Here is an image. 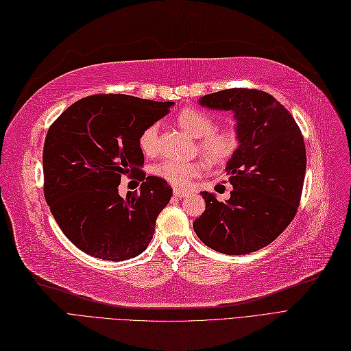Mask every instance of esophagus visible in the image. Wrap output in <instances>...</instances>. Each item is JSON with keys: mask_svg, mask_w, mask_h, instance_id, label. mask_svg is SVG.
<instances>
[{"mask_svg": "<svg viewBox=\"0 0 351 351\" xmlns=\"http://www.w3.org/2000/svg\"><path fill=\"white\" fill-rule=\"evenodd\" d=\"M173 195L178 197V198H184V197L189 195V192H188V191H184V189H180V188H175V189H173Z\"/></svg>", "mask_w": 351, "mask_h": 351, "instance_id": "esophagus-1", "label": "esophagus"}]
</instances>
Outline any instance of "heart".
<instances>
[{
	"label": "heart",
	"instance_id": "obj_1",
	"mask_svg": "<svg viewBox=\"0 0 351 351\" xmlns=\"http://www.w3.org/2000/svg\"><path fill=\"white\" fill-rule=\"evenodd\" d=\"M176 122L198 138L199 152L213 163H226L241 145L239 130L233 125L216 128V119L202 109L185 108L178 114ZM159 132L160 125L157 122L150 123L141 131L138 147L144 154L153 156L159 150ZM204 169L206 163L199 159H165L153 167V173L173 186L186 188L192 179L204 172Z\"/></svg>",
	"mask_w": 351,
	"mask_h": 351
}]
</instances>
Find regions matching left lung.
<instances>
[{"label":"left lung","mask_w":351,"mask_h":351,"mask_svg":"<svg viewBox=\"0 0 351 351\" xmlns=\"http://www.w3.org/2000/svg\"><path fill=\"white\" fill-rule=\"evenodd\" d=\"M199 104L234 112L241 145L226 166L230 198L223 202L202 191L206 211L195 219L194 230L217 252H255L296 216L306 171L302 131L290 112L263 90H220L202 96Z\"/></svg>","instance_id":"obj_1"}]
</instances>
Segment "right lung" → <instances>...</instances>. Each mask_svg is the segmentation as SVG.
<instances>
[{
  "label": "right lung",
  "mask_w": 351,
  "mask_h": 351,
  "mask_svg": "<svg viewBox=\"0 0 351 351\" xmlns=\"http://www.w3.org/2000/svg\"><path fill=\"white\" fill-rule=\"evenodd\" d=\"M172 101L93 95L56 118L43 145V194L55 221L78 250L104 261L140 255L172 198L159 176H145L141 131L169 114ZM142 182L122 199L120 178Z\"/></svg>",
  "instance_id": "obj_1"
}]
</instances>
